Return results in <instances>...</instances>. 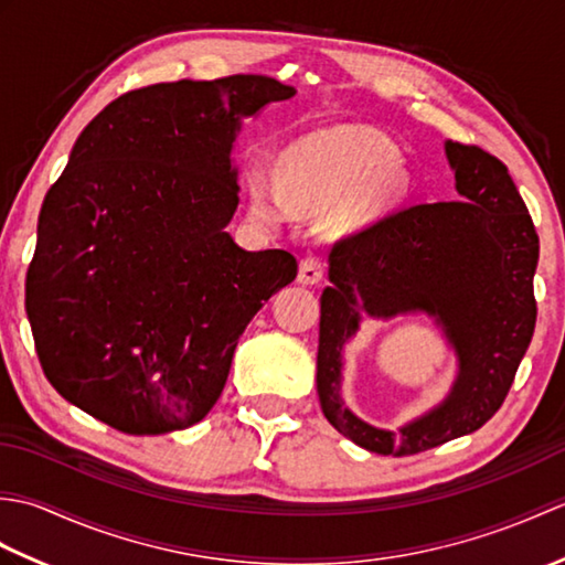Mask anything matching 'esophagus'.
Segmentation results:
<instances>
[{"instance_id": "obj_1", "label": "esophagus", "mask_w": 565, "mask_h": 565, "mask_svg": "<svg viewBox=\"0 0 565 565\" xmlns=\"http://www.w3.org/2000/svg\"><path fill=\"white\" fill-rule=\"evenodd\" d=\"M326 276V264L320 257H306L298 267V281L301 284H318Z\"/></svg>"}]
</instances>
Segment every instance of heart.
<instances>
[{
	"instance_id": "b5f03b06",
	"label": "heart",
	"mask_w": 565,
	"mask_h": 565,
	"mask_svg": "<svg viewBox=\"0 0 565 565\" xmlns=\"http://www.w3.org/2000/svg\"><path fill=\"white\" fill-rule=\"evenodd\" d=\"M398 152L376 130L347 126L310 138L281 162L284 186L298 206H326L369 184V199L379 203L401 186ZM255 211L267 221H281L289 213V200L271 177H249Z\"/></svg>"
}]
</instances>
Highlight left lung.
I'll list each match as a JSON object with an SVG mask.
<instances>
[{
    "mask_svg": "<svg viewBox=\"0 0 565 565\" xmlns=\"http://www.w3.org/2000/svg\"><path fill=\"white\" fill-rule=\"evenodd\" d=\"M459 201L411 203L340 237L320 296L318 395L330 425L359 447L411 456L471 435L505 403L536 326L539 235L508 167L447 142ZM427 312L460 359L452 393L398 433L366 426L339 398L341 347L361 316Z\"/></svg>",
    "mask_w": 565,
    "mask_h": 565,
    "instance_id": "8db88e82",
    "label": "left lung"
}]
</instances>
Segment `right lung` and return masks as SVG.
<instances>
[{
    "label": "right lung",
    "mask_w": 565,
    "mask_h": 565,
    "mask_svg": "<svg viewBox=\"0 0 565 565\" xmlns=\"http://www.w3.org/2000/svg\"><path fill=\"white\" fill-rule=\"evenodd\" d=\"M294 94L264 75L162 82L82 130L26 271L35 352L65 401L126 435L209 415L239 334L298 274L291 252H247L225 233L239 118Z\"/></svg>",
    "instance_id": "1"
}]
</instances>
